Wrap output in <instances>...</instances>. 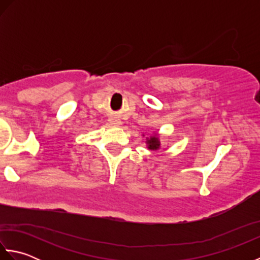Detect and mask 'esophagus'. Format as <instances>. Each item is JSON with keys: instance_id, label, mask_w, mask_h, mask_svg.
<instances>
[{"instance_id": "1", "label": "esophagus", "mask_w": 260, "mask_h": 260, "mask_svg": "<svg viewBox=\"0 0 260 260\" xmlns=\"http://www.w3.org/2000/svg\"><path fill=\"white\" fill-rule=\"evenodd\" d=\"M108 121H109L110 125H114V126H121V125H123V121H121V120L118 119V118H116V117L109 118Z\"/></svg>"}]
</instances>
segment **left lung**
I'll return each instance as SVG.
<instances>
[{
	"instance_id": "1",
	"label": "left lung",
	"mask_w": 260,
	"mask_h": 260,
	"mask_svg": "<svg viewBox=\"0 0 260 260\" xmlns=\"http://www.w3.org/2000/svg\"><path fill=\"white\" fill-rule=\"evenodd\" d=\"M143 136H145L143 134ZM146 146L150 151H158L161 148V141H159V134L157 132H153V134L146 136Z\"/></svg>"
}]
</instances>
